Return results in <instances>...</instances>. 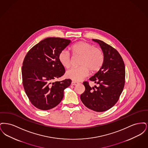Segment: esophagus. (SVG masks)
Here are the masks:
<instances>
[{
	"mask_svg": "<svg viewBox=\"0 0 148 148\" xmlns=\"http://www.w3.org/2000/svg\"><path fill=\"white\" fill-rule=\"evenodd\" d=\"M77 84H78V83L76 82H71V85H76Z\"/></svg>",
	"mask_w": 148,
	"mask_h": 148,
	"instance_id": "obj_1",
	"label": "esophagus"
}]
</instances>
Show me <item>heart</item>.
<instances>
[{
    "instance_id": "1",
    "label": "heart",
    "mask_w": 148,
    "mask_h": 148,
    "mask_svg": "<svg viewBox=\"0 0 148 148\" xmlns=\"http://www.w3.org/2000/svg\"><path fill=\"white\" fill-rule=\"evenodd\" d=\"M71 50L75 56H80L79 64L80 66L67 71L66 77L75 81H80L86 77L90 71L95 73L100 69L104 62L103 51L89 42L80 41L74 44ZM59 60L65 68L71 65V56L66 50H62L59 55Z\"/></svg>"
}]
</instances>
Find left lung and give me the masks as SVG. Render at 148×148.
<instances>
[{
  "label": "left lung",
  "instance_id": "obj_1",
  "mask_svg": "<svg viewBox=\"0 0 148 148\" xmlns=\"http://www.w3.org/2000/svg\"><path fill=\"white\" fill-rule=\"evenodd\" d=\"M100 45L104 55V62L100 69L89 79L98 84L91 88L84 82L85 92L80 99L88 108L97 112H105L114 106L123 90L125 65L119 52L110 45L99 39H92Z\"/></svg>",
  "mask_w": 148,
  "mask_h": 148
}]
</instances>
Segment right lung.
Returning a JSON list of instances; mask_svg holds the SVG:
<instances>
[{
  "label": "right lung",
  "mask_w": 148,
  "mask_h": 148,
  "mask_svg": "<svg viewBox=\"0 0 148 148\" xmlns=\"http://www.w3.org/2000/svg\"><path fill=\"white\" fill-rule=\"evenodd\" d=\"M71 43V40L49 37L29 50L21 68L22 83L31 103L36 108L47 110L58 106L63 98L64 90L71 80L54 82L65 70L59 55Z\"/></svg>",
  "instance_id": "add662e5"
}]
</instances>
